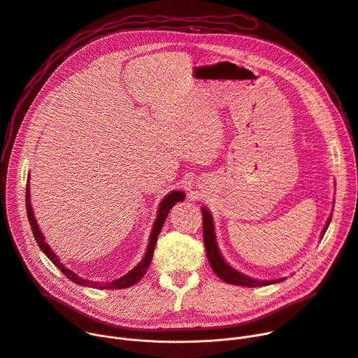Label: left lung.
I'll return each instance as SVG.
<instances>
[{"label":"left lung","instance_id":"left-lung-1","mask_svg":"<svg viewBox=\"0 0 358 358\" xmlns=\"http://www.w3.org/2000/svg\"><path fill=\"white\" fill-rule=\"evenodd\" d=\"M202 219H203V224H202V227H203V243H205L208 261H209L210 268L213 269V272L222 281H225L228 284H232V285H241V287H264V285H269V284H275V282H281V281L285 280V278H280V280H272V281H257V280L245 277L243 273L231 268L224 261L221 254H219L217 245H216V241H215V234H213L212 216H210L209 210L205 209V208H202ZM329 222H331V216H329L328 222L325 224L322 235L325 234Z\"/></svg>","mask_w":358,"mask_h":358}]
</instances>
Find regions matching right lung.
<instances>
[{
    "mask_svg": "<svg viewBox=\"0 0 358 358\" xmlns=\"http://www.w3.org/2000/svg\"><path fill=\"white\" fill-rule=\"evenodd\" d=\"M30 179V178H29ZM30 185L27 183V187H25V208H27V215H29V222L31 225V231H33V235L38 243V246L41 248V251L47 255V258L56 265L66 277L69 280H71L73 282L78 284V285H85V287H93V288H99V289H122V288H127V287H131L134 285L137 281L143 278V275L146 273L150 262H152V257H153V251H155V245H156V241H157V236L160 234V229L164 224V221H166V216L169 213V210L172 209V206L176 203V202H180L185 199V195L183 192H179V190H175V192H171V194L164 198L162 202H160V206H159V212H157V219L155 221V225H153V229H152V234H150V239H149V245H148V252L145 255V258L142 259V262H139V265L134 266L129 273H126L124 277L119 278V280H115L112 282H93V281H87V280H83L77 277V275L74 272H71L70 269H67L62 262L60 259L57 258V255L54 254L50 246L45 243L44 241V236L43 234L40 232L38 227H37V222L34 219V213H33V209H31V203H30Z\"/></svg>",
    "mask_w": 358,
    "mask_h": 358,
    "instance_id": "1",
    "label": "right lung"
}]
</instances>
